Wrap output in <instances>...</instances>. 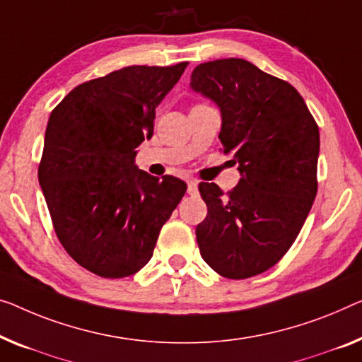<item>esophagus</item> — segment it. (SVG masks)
Returning <instances> with one entry per match:
<instances>
[{"instance_id": "1", "label": "esophagus", "mask_w": 362, "mask_h": 362, "mask_svg": "<svg viewBox=\"0 0 362 362\" xmlns=\"http://www.w3.org/2000/svg\"><path fill=\"white\" fill-rule=\"evenodd\" d=\"M197 192H198V182L188 180V193H190V195H197Z\"/></svg>"}]
</instances>
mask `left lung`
<instances>
[{
  "instance_id": "1",
  "label": "left lung",
  "mask_w": 362,
  "mask_h": 362,
  "mask_svg": "<svg viewBox=\"0 0 362 362\" xmlns=\"http://www.w3.org/2000/svg\"><path fill=\"white\" fill-rule=\"evenodd\" d=\"M190 88L219 107L223 153L240 180L224 193L199 183L208 206L197 226L203 260L229 279L260 274L281 260L317 195L319 127L289 83L242 58L202 63Z\"/></svg>"
}]
</instances>
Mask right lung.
<instances>
[{"instance_id":"add662e5","label":"right lung","mask_w":362,"mask_h":362,"mask_svg":"<svg viewBox=\"0 0 362 362\" xmlns=\"http://www.w3.org/2000/svg\"><path fill=\"white\" fill-rule=\"evenodd\" d=\"M127 66L79 84L53 109L39 183L64 250L102 278L138 273L187 183L134 164L154 132L156 107L185 71Z\"/></svg>"}]
</instances>
